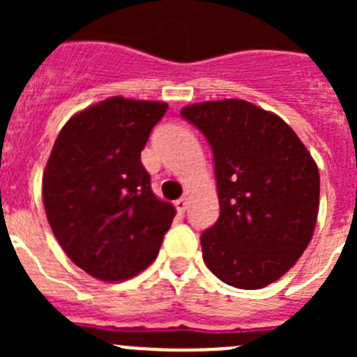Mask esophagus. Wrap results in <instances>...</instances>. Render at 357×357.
<instances>
[{
    "label": "esophagus",
    "mask_w": 357,
    "mask_h": 357,
    "mask_svg": "<svg viewBox=\"0 0 357 357\" xmlns=\"http://www.w3.org/2000/svg\"><path fill=\"white\" fill-rule=\"evenodd\" d=\"M175 209L178 211V213H185V209H188V198H178V200L175 202Z\"/></svg>",
    "instance_id": "1"
}]
</instances>
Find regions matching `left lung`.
<instances>
[{
    "instance_id": "1",
    "label": "left lung",
    "mask_w": 357,
    "mask_h": 357,
    "mask_svg": "<svg viewBox=\"0 0 357 357\" xmlns=\"http://www.w3.org/2000/svg\"><path fill=\"white\" fill-rule=\"evenodd\" d=\"M214 159L220 216L202 232L207 268L225 284L259 289L284 275L311 241L320 175L279 116L245 100L189 105Z\"/></svg>"
}]
</instances>
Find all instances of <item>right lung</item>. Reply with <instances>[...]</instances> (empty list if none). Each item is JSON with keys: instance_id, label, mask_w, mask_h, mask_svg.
Wrapping results in <instances>:
<instances>
[{"instance_id": "right-lung-1", "label": "right lung", "mask_w": 357, "mask_h": 357, "mask_svg": "<svg viewBox=\"0 0 357 357\" xmlns=\"http://www.w3.org/2000/svg\"><path fill=\"white\" fill-rule=\"evenodd\" d=\"M160 102L121 96L73 116L43 176L44 209L73 263L100 280H125L159 254L175 209L150 185L141 151L166 114Z\"/></svg>"}]
</instances>
